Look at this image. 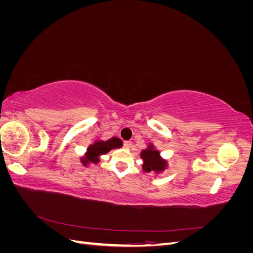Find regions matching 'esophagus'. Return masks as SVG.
<instances>
[{"instance_id":"obj_1","label":"esophagus","mask_w":253,"mask_h":253,"mask_svg":"<svg viewBox=\"0 0 253 253\" xmlns=\"http://www.w3.org/2000/svg\"><path fill=\"white\" fill-rule=\"evenodd\" d=\"M132 147V141H125L124 142V148L125 149H129V148H131Z\"/></svg>"}]
</instances>
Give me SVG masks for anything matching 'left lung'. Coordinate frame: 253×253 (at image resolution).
Listing matches in <instances>:
<instances>
[{
    "mask_svg": "<svg viewBox=\"0 0 253 253\" xmlns=\"http://www.w3.org/2000/svg\"><path fill=\"white\" fill-rule=\"evenodd\" d=\"M141 158L143 159V170L145 172H151V171H160L163 170L166 167L165 162H163L159 157L158 151L153 150V148H149L147 150L141 151Z\"/></svg>",
    "mask_w": 253,
    "mask_h": 253,
    "instance_id": "1",
    "label": "left lung"
}]
</instances>
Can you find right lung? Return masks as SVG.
I'll return each mask as SVG.
<instances>
[{
	"label": "right lung",
	"mask_w": 253,
	"mask_h": 253,
	"mask_svg": "<svg viewBox=\"0 0 253 253\" xmlns=\"http://www.w3.org/2000/svg\"><path fill=\"white\" fill-rule=\"evenodd\" d=\"M122 145V141L117 138V137H113V138L106 140V141H98L94 144H91L87 150V154L85 158L82 159V163L84 166H86L87 163L97 164L99 162V155L105 154V153L110 152L112 149L120 148Z\"/></svg>",
	"instance_id": "obj_1"
}]
</instances>
